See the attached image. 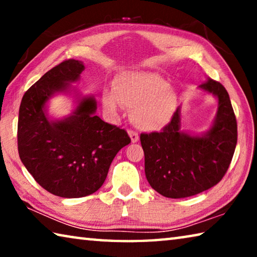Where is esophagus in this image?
Instances as JSON below:
<instances>
[{
	"mask_svg": "<svg viewBox=\"0 0 257 257\" xmlns=\"http://www.w3.org/2000/svg\"><path fill=\"white\" fill-rule=\"evenodd\" d=\"M128 134H129L130 138H132V142L133 143H137L138 142L139 136H138V134L136 132H134V130H128Z\"/></svg>",
	"mask_w": 257,
	"mask_h": 257,
	"instance_id": "obj_1",
	"label": "esophagus"
}]
</instances>
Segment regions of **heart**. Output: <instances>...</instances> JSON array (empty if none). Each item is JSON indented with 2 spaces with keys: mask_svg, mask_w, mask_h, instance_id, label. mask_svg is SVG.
<instances>
[{
  "mask_svg": "<svg viewBox=\"0 0 257 257\" xmlns=\"http://www.w3.org/2000/svg\"><path fill=\"white\" fill-rule=\"evenodd\" d=\"M177 97L168 81L152 72H123L115 78L112 93L103 94L104 107L118 110V103L132 111V122L144 132L167 125L176 108Z\"/></svg>",
  "mask_w": 257,
  "mask_h": 257,
  "instance_id": "1",
  "label": "heart"
}]
</instances>
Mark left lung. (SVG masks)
<instances>
[{
    "label": "left lung",
    "mask_w": 257,
    "mask_h": 257,
    "mask_svg": "<svg viewBox=\"0 0 257 257\" xmlns=\"http://www.w3.org/2000/svg\"><path fill=\"white\" fill-rule=\"evenodd\" d=\"M199 88L217 98L212 127L203 135L181 132L180 107L160 133L141 134L145 175L164 197L185 198L210 189L222 179L237 145V120L224 87L213 79Z\"/></svg>",
    "instance_id": "left-lung-1"
}]
</instances>
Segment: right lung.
I'll return each instance as SVG.
<instances>
[{
	"label": "right lung",
	"instance_id": "add662e5",
	"mask_svg": "<svg viewBox=\"0 0 257 257\" xmlns=\"http://www.w3.org/2000/svg\"><path fill=\"white\" fill-rule=\"evenodd\" d=\"M81 61L69 59L47 71L25 93L18 119L21 162L43 188L55 196L78 198L101 188L116 153L128 145L124 129L95 114L93 96H78L70 115L50 120L45 105L55 93H70L84 71Z\"/></svg>",
	"mask_w": 257,
	"mask_h": 257
}]
</instances>
